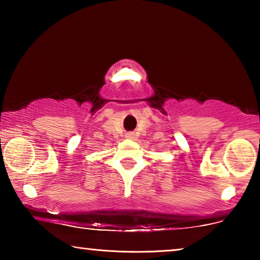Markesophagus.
<instances>
[{
    "label": "esophagus",
    "mask_w": 260,
    "mask_h": 260,
    "mask_svg": "<svg viewBox=\"0 0 260 260\" xmlns=\"http://www.w3.org/2000/svg\"><path fill=\"white\" fill-rule=\"evenodd\" d=\"M126 136H127V138H128V139H134V134H133V133H127Z\"/></svg>",
    "instance_id": "esophagus-1"
}]
</instances>
